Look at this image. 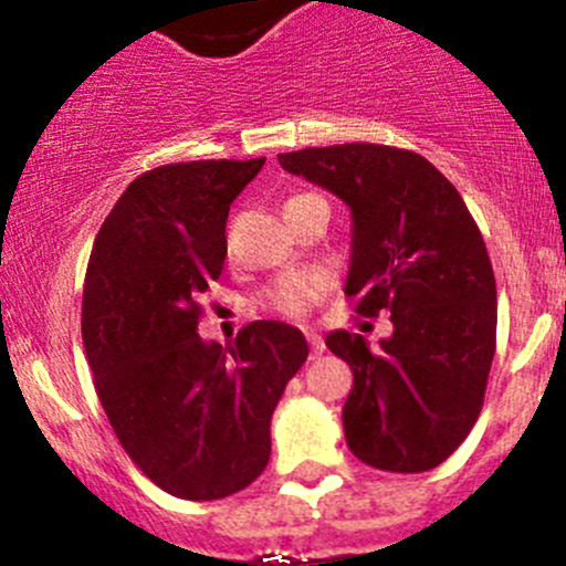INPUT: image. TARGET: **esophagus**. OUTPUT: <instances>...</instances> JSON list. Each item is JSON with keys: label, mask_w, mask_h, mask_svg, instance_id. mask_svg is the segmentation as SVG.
<instances>
[{"label": "esophagus", "mask_w": 566, "mask_h": 566, "mask_svg": "<svg viewBox=\"0 0 566 566\" xmlns=\"http://www.w3.org/2000/svg\"><path fill=\"white\" fill-rule=\"evenodd\" d=\"M306 339H310V347H312V358L323 356V350H325V342H323V336H319V334H306Z\"/></svg>", "instance_id": "obj_1"}]
</instances>
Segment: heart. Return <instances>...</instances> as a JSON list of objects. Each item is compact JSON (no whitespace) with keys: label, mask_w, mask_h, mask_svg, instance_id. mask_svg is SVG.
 Instances as JSON below:
<instances>
[{"label":"heart","mask_w":566,"mask_h":566,"mask_svg":"<svg viewBox=\"0 0 566 566\" xmlns=\"http://www.w3.org/2000/svg\"><path fill=\"white\" fill-rule=\"evenodd\" d=\"M323 287L325 284L317 273H287V276L276 279V282L268 287L265 306L268 310L279 312V315L298 317L315 304L319 293H323Z\"/></svg>","instance_id":"heart-1"}]
</instances>
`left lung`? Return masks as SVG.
<instances>
[{"label":"left lung","instance_id":"8db88e82","mask_svg":"<svg viewBox=\"0 0 566 566\" xmlns=\"http://www.w3.org/2000/svg\"><path fill=\"white\" fill-rule=\"evenodd\" d=\"M279 164L350 208L345 295L358 315L386 310L394 323L380 347L350 331L325 336L353 369L347 447L380 471L441 465L476 424L495 353V276L476 221L419 153L353 142Z\"/></svg>","mask_w":566,"mask_h":566}]
</instances>
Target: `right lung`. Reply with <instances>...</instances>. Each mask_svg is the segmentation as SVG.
Listing matches in <instances>:
<instances>
[{"mask_svg": "<svg viewBox=\"0 0 566 566\" xmlns=\"http://www.w3.org/2000/svg\"><path fill=\"white\" fill-rule=\"evenodd\" d=\"M262 164L139 175L101 224L84 279L82 339L108 424L150 482L186 501L227 499L265 471L271 416L310 356L279 319H254L227 347L197 334L230 205Z\"/></svg>", "mask_w": 566, "mask_h": 566, "instance_id": "right-lung-1", "label": "right lung"}]
</instances>
